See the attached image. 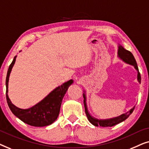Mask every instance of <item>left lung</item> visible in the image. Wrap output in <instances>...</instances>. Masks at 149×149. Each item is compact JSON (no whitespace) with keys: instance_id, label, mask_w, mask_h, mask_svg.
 <instances>
[{"instance_id":"left-lung-1","label":"left lung","mask_w":149,"mask_h":149,"mask_svg":"<svg viewBox=\"0 0 149 149\" xmlns=\"http://www.w3.org/2000/svg\"><path fill=\"white\" fill-rule=\"evenodd\" d=\"M118 57L123 61L124 62L127 63L128 64L132 65V66H134V68L136 70L138 71V76H137V79L138 81L140 83L141 81V76H140V74L139 72V70H138V68L137 66V63H136V61L134 58L133 54H132L131 52H129V51L125 49L123 47V46L119 45V49H118ZM83 97H84V100H83V102H84V107H85V113H86L87 117L89 121L92 124V125L95 126H101V127H112V126H114L117 124L121 123L123 121L128 118V117L131 115L132 112L134 111V109H135V107H134L132 109L130 110V111H128L127 113H123L122 115L118 116V117L111 118V119H95V118L93 117L90 114H89L88 109H87V103H86V95L85 93H83Z\"/></svg>"}]
</instances>
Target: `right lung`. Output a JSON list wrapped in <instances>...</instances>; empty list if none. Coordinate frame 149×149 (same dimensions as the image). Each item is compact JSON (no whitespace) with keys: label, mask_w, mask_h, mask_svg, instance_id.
<instances>
[{"label":"right lung","mask_w":149,"mask_h":149,"mask_svg":"<svg viewBox=\"0 0 149 149\" xmlns=\"http://www.w3.org/2000/svg\"><path fill=\"white\" fill-rule=\"evenodd\" d=\"M16 56L10 64L6 78V97L8 106L14 115L28 125L34 127L49 125L56 121L60 111L62 99L69 86L73 83L70 79L54 89L43 100L28 109H19L13 104L8 96V83L10 73L15 62Z\"/></svg>","instance_id":"1"}]
</instances>
